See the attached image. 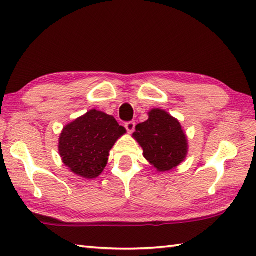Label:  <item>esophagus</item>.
Returning a JSON list of instances; mask_svg holds the SVG:
<instances>
[{"label":"esophagus","instance_id":"esophagus-1","mask_svg":"<svg viewBox=\"0 0 256 256\" xmlns=\"http://www.w3.org/2000/svg\"><path fill=\"white\" fill-rule=\"evenodd\" d=\"M125 128L128 130V132H130V133H132L133 131H134V128H135V122L134 121H130V122H126L125 123Z\"/></svg>","mask_w":256,"mask_h":256}]
</instances>
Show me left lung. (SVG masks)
Returning <instances> with one entry per match:
<instances>
[{"label":"left lung","mask_w":256,"mask_h":256,"mask_svg":"<svg viewBox=\"0 0 256 256\" xmlns=\"http://www.w3.org/2000/svg\"><path fill=\"white\" fill-rule=\"evenodd\" d=\"M148 120L138 124L133 134L144 150V157L157 170L178 166L187 155V138L176 118L160 108L148 113Z\"/></svg>","instance_id":"8db88e82"}]
</instances>
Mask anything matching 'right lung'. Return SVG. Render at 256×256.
Masks as SVG:
<instances>
[{
    "label": "right lung",
    "instance_id": "obj_1",
    "mask_svg": "<svg viewBox=\"0 0 256 256\" xmlns=\"http://www.w3.org/2000/svg\"><path fill=\"white\" fill-rule=\"evenodd\" d=\"M125 133L112 116L91 110L62 130L59 153L64 164L77 175L92 179L100 175L116 140Z\"/></svg>",
    "mask_w": 256,
    "mask_h": 256
}]
</instances>
